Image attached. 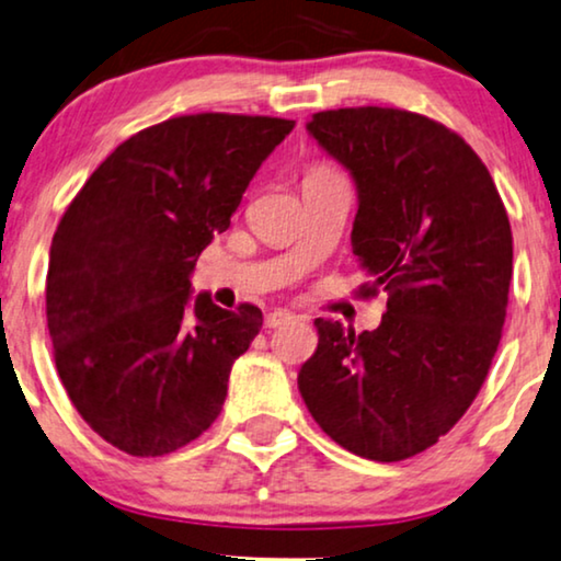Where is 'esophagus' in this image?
Returning <instances> with one entry per match:
<instances>
[{
	"label": "esophagus",
	"mask_w": 561,
	"mask_h": 561,
	"mask_svg": "<svg viewBox=\"0 0 561 561\" xmlns=\"http://www.w3.org/2000/svg\"><path fill=\"white\" fill-rule=\"evenodd\" d=\"M296 317L290 311H286V309H278V311H271L265 317V329H278V327H286V324H290V321H294Z\"/></svg>",
	"instance_id": "1"
}]
</instances>
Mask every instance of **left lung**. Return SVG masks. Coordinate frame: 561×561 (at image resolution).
Wrapping results in <instances>:
<instances>
[{
	"mask_svg": "<svg viewBox=\"0 0 561 561\" xmlns=\"http://www.w3.org/2000/svg\"><path fill=\"white\" fill-rule=\"evenodd\" d=\"M306 129L355 181L352 252L388 309L363 334L313 321L298 390L340 447L401 462L439 442L488 378L513 273L508 214L485 163L439 122L355 106Z\"/></svg>",
	"mask_w": 561,
	"mask_h": 561,
	"instance_id": "1",
	"label": "left lung"
}]
</instances>
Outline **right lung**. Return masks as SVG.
Listing matches in <instances>:
<instances>
[{
    "label": "right lung",
    "mask_w": 561,
    "mask_h": 561,
    "mask_svg": "<svg viewBox=\"0 0 561 561\" xmlns=\"http://www.w3.org/2000/svg\"><path fill=\"white\" fill-rule=\"evenodd\" d=\"M294 125L165 119L122 142L66 209L45 283L53 355L76 411L112 447L163 457L219 416L263 311L194 296L191 273Z\"/></svg>",
    "instance_id": "1"
}]
</instances>
